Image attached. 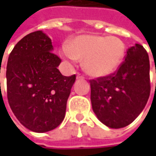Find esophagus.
<instances>
[{"instance_id": "obj_1", "label": "esophagus", "mask_w": 156, "mask_h": 156, "mask_svg": "<svg viewBox=\"0 0 156 156\" xmlns=\"http://www.w3.org/2000/svg\"><path fill=\"white\" fill-rule=\"evenodd\" d=\"M76 78H77V79H83V78H84V76L81 75V74H77V75H76Z\"/></svg>"}]
</instances>
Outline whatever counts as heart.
<instances>
[{"label": "heart", "instance_id": "b5f03b06", "mask_svg": "<svg viewBox=\"0 0 156 156\" xmlns=\"http://www.w3.org/2000/svg\"><path fill=\"white\" fill-rule=\"evenodd\" d=\"M126 46L115 36L82 34L70 40L62 55L69 60L83 61V68L94 77L107 76L122 65Z\"/></svg>", "mask_w": 156, "mask_h": 156}]
</instances>
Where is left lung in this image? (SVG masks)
<instances>
[{
    "instance_id": "left-lung-1",
    "label": "left lung",
    "mask_w": 156,
    "mask_h": 156,
    "mask_svg": "<svg viewBox=\"0 0 156 156\" xmlns=\"http://www.w3.org/2000/svg\"><path fill=\"white\" fill-rule=\"evenodd\" d=\"M92 108L101 122L121 129L135 120L150 94L149 58L140 44L129 48L125 61L108 76L90 80Z\"/></svg>"
}]
</instances>
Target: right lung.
<instances>
[{
  "mask_svg": "<svg viewBox=\"0 0 156 156\" xmlns=\"http://www.w3.org/2000/svg\"><path fill=\"white\" fill-rule=\"evenodd\" d=\"M61 62L51 39L41 30L24 36L9 55L8 101L18 121L31 131L53 130L65 117L76 77L62 75L57 69Z\"/></svg>",
  "mask_w": 156,
  "mask_h": 156,
  "instance_id": "add662e5",
  "label": "right lung"
}]
</instances>
